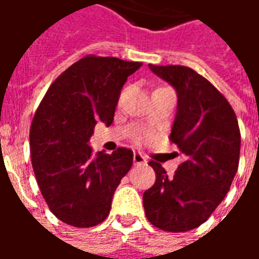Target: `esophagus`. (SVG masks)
I'll use <instances>...</instances> for the list:
<instances>
[{
	"label": "esophagus",
	"instance_id": "34e87169",
	"mask_svg": "<svg viewBox=\"0 0 259 259\" xmlns=\"http://www.w3.org/2000/svg\"><path fill=\"white\" fill-rule=\"evenodd\" d=\"M134 165H144V163H147V159H145V156H142L141 153L135 152L134 153Z\"/></svg>",
	"mask_w": 259,
	"mask_h": 259
}]
</instances>
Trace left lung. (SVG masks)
I'll return each instance as SVG.
<instances>
[{
	"instance_id": "obj_1",
	"label": "left lung",
	"mask_w": 259,
	"mask_h": 259,
	"mask_svg": "<svg viewBox=\"0 0 259 259\" xmlns=\"http://www.w3.org/2000/svg\"><path fill=\"white\" fill-rule=\"evenodd\" d=\"M149 69L176 90L178 111L169 138L186 160L174 178L151 160L156 181L142 201L151 224L183 233L206 222L228 193L238 169L241 134L234 110L207 78L186 66Z\"/></svg>"
}]
</instances>
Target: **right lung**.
I'll use <instances>...</instances> for the list:
<instances>
[{
  "label": "right lung",
  "mask_w": 259,
  "mask_h": 259,
  "mask_svg": "<svg viewBox=\"0 0 259 259\" xmlns=\"http://www.w3.org/2000/svg\"><path fill=\"white\" fill-rule=\"evenodd\" d=\"M141 62L89 55L49 87L32 121L31 160L51 211L69 226L87 228L107 219L112 196L133 166L131 149L92 156L97 121L111 125L121 89Z\"/></svg>",
  "instance_id": "1"
}]
</instances>
